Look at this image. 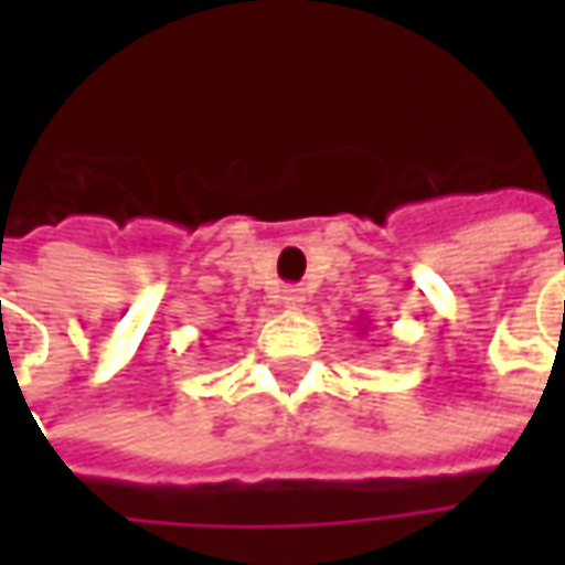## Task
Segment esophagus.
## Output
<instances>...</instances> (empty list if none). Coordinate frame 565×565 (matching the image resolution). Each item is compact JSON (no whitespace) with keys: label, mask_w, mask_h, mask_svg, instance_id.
<instances>
[{"label":"esophagus","mask_w":565,"mask_h":565,"mask_svg":"<svg viewBox=\"0 0 565 565\" xmlns=\"http://www.w3.org/2000/svg\"><path fill=\"white\" fill-rule=\"evenodd\" d=\"M302 302H306V290L302 287H284L281 290V306L290 308V311H296V308H302Z\"/></svg>","instance_id":"34e87169"}]
</instances>
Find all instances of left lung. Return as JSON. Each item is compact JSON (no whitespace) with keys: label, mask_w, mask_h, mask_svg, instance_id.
<instances>
[{"label":"left lung","mask_w":565,"mask_h":565,"mask_svg":"<svg viewBox=\"0 0 565 565\" xmlns=\"http://www.w3.org/2000/svg\"><path fill=\"white\" fill-rule=\"evenodd\" d=\"M366 327H369V323H363V330H360V323H356V330H360V332H366Z\"/></svg>","instance_id":"left-lung-1"}]
</instances>
